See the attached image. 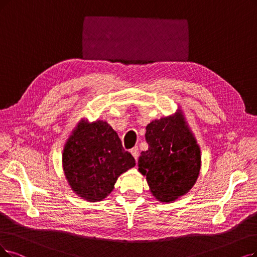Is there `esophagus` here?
I'll return each instance as SVG.
<instances>
[{
  "mask_svg": "<svg viewBox=\"0 0 257 257\" xmlns=\"http://www.w3.org/2000/svg\"><path fill=\"white\" fill-rule=\"evenodd\" d=\"M131 154L133 155V157L135 158V160L137 161V159H138V157H139V149H138V147L133 148V149L131 150Z\"/></svg>",
  "mask_w": 257,
  "mask_h": 257,
  "instance_id": "esophagus-1",
  "label": "esophagus"
}]
</instances>
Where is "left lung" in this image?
<instances>
[{
	"label": "left lung",
	"mask_w": 257,
	"mask_h": 257,
	"mask_svg": "<svg viewBox=\"0 0 257 257\" xmlns=\"http://www.w3.org/2000/svg\"><path fill=\"white\" fill-rule=\"evenodd\" d=\"M146 140L149 149L141 152L138 167L152 194L162 202L187 194L198 178L201 156L181 110L152 121L147 126Z\"/></svg>",
	"instance_id": "1"
}]
</instances>
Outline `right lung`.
Masks as SVG:
<instances>
[{
    "label": "right lung",
    "instance_id": "add662e5",
    "mask_svg": "<svg viewBox=\"0 0 257 257\" xmlns=\"http://www.w3.org/2000/svg\"><path fill=\"white\" fill-rule=\"evenodd\" d=\"M62 164L71 190L96 202L108 196L118 177L136 162L107 122L82 119L65 143Z\"/></svg>",
    "mask_w": 257,
    "mask_h": 257
}]
</instances>
